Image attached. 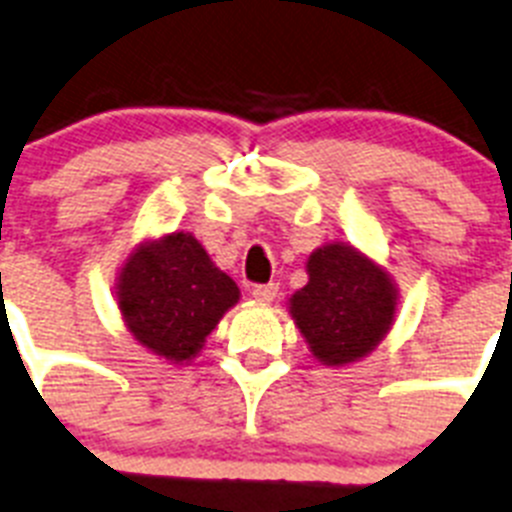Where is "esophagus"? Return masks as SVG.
<instances>
[{"instance_id":"obj_1","label":"esophagus","mask_w":512,"mask_h":512,"mask_svg":"<svg viewBox=\"0 0 512 512\" xmlns=\"http://www.w3.org/2000/svg\"><path fill=\"white\" fill-rule=\"evenodd\" d=\"M249 294L255 296L257 302H273L278 294V283H257V286H252Z\"/></svg>"}]
</instances>
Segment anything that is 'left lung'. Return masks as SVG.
<instances>
[{"instance_id": "obj_1", "label": "left lung", "mask_w": 512, "mask_h": 512, "mask_svg": "<svg viewBox=\"0 0 512 512\" xmlns=\"http://www.w3.org/2000/svg\"><path fill=\"white\" fill-rule=\"evenodd\" d=\"M307 273V286L291 296V317L312 354L330 367L367 356L393 325L388 273L346 244L312 252Z\"/></svg>"}]
</instances>
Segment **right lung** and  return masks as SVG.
Wrapping results in <instances>:
<instances>
[{"mask_svg": "<svg viewBox=\"0 0 512 512\" xmlns=\"http://www.w3.org/2000/svg\"><path fill=\"white\" fill-rule=\"evenodd\" d=\"M239 299V289L192 234L140 247L119 276V309L137 341L169 362H187Z\"/></svg>", "mask_w": 512, "mask_h": 512, "instance_id": "1", "label": "right lung"}]
</instances>
